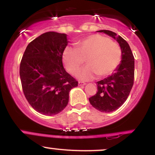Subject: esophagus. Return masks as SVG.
Returning a JSON list of instances; mask_svg holds the SVG:
<instances>
[{
    "label": "esophagus",
    "instance_id": "obj_1",
    "mask_svg": "<svg viewBox=\"0 0 155 155\" xmlns=\"http://www.w3.org/2000/svg\"><path fill=\"white\" fill-rule=\"evenodd\" d=\"M85 84H86L83 82V81H79V86H84Z\"/></svg>",
    "mask_w": 155,
    "mask_h": 155
}]
</instances>
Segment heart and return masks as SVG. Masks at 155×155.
<instances>
[{
  "label": "heart",
  "instance_id": "1",
  "mask_svg": "<svg viewBox=\"0 0 155 155\" xmlns=\"http://www.w3.org/2000/svg\"><path fill=\"white\" fill-rule=\"evenodd\" d=\"M63 60L71 74H76L86 60L88 65L78 74V77L90 81L98 74L104 77L114 72L122 60V50L118 44L108 37L95 34L76 43V47H67Z\"/></svg>",
  "mask_w": 155,
  "mask_h": 155
}]
</instances>
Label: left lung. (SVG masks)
Returning <instances> with one entry per match:
<instances>
[{"label": "left lung", "mask_w": 155, "mask_h": 155, "mask_svg": "<svg viewBox=\"0 0 155 155\" xmlns=\"http://www.w3.org/2000/svg\"><path fill=\"white\" fill-rule=\"evenodd\" d=\"M101 33L116 39L122 49L121 64L116 72L104 80L97 81V91L89 98L90 104L101 112L114 111L125 102L134 82V57L127 42L110 31L102 30Z\"/></svg>", "instance_id": "8db88e82"}]
</instances>
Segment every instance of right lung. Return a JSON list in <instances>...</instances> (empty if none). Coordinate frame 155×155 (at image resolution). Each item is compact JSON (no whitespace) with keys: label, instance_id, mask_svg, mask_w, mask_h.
Masks as SVG:
<instances>
[{"label":"right lung","instance_id":"right-lung-1","mask_svg":"<svg viewBox=\"0 0 155 155\" xmlns=\"http://www.w3.org/2000/svg\"><path fill=\"white\" fill-rule=\"evenodd\" d=\"M67 35L47 32L28 45L19 67L24 95L38 113L52 116L68 104L69 92L78 81L66 72L63 54Z\"/></svg>","mask_w":155,"mask_h":155}]
</instances>
